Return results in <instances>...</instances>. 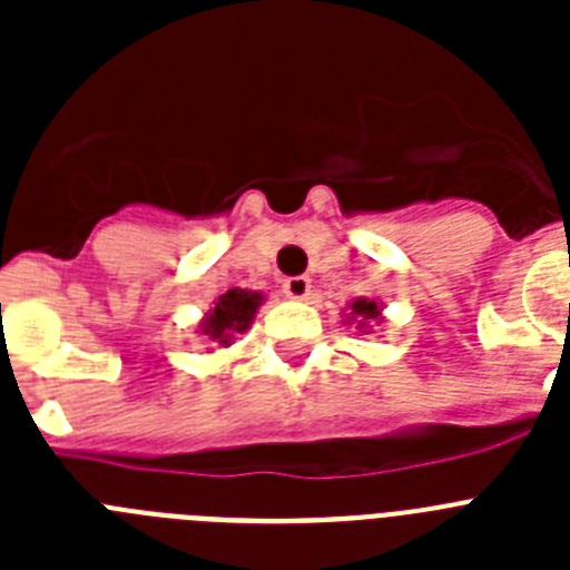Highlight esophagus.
I'll return each mask as SVG.
<instances>
[{"label":"esophagus","mask_w":570,"mask_h":570,"mask_svg":"<svg viewBox=\"0 0 570 570\" xmlns=\"http://www.w3.org/2000/svg\"><path fill=\"white\" fill-rule=\"evenodd\" d=\"M282 291H285L288 299H305L311 294V279L308 276H288L282 282Z\"/></svg>","instance_id":"1"}]
</instances>
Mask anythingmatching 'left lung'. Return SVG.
Here are the masks:
<instances>
[{
  "mask_svg": "<svg viewBox=\"0 0 570 570\" xmlns=\"http://www.w3.org/2000/svg\"><path fill=\"white\" fill-rule=\"evenodd\" d=\"M347 320H356L360 325L356 328H371V322H380L382 320V305L376 299H367V296H356L351 305H347Z\"/></svg>",
  "mask_w": 570,
  "mask_h": 570,
  "instance_id": "1",
  "label": "left lung"
}]
</instances>
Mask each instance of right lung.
<instances>
[{
    "label": "right lung",
    "instance_id": "1",
    "mask_svg": "<svg viewBox=\"0 0 570 570\" xmlns=\"http://www.w3.org/2000/svg\"><path fill=\"white\" fill-rule=\"evenodd\" d=\"M265 296L259 291L230 288L214 302V308L199 322V334L219 347H228L236 340V334H245L254 322Z\"/></svg>",
    "mask_w": 570,
    "mask_h": 570
}]
</instances>
